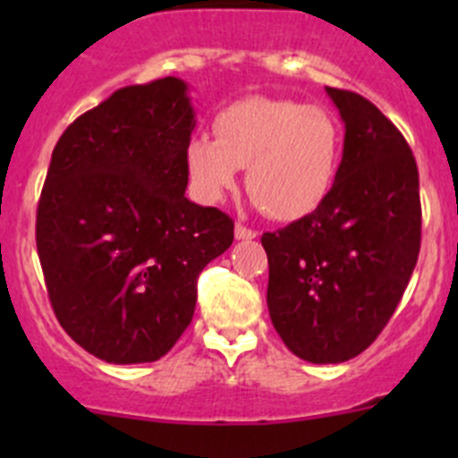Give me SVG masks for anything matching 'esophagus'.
Wrapping results in <instances>:
<instances>
[{"label": "esophagus", "mask_w": 458, "mask_h": 458, "mask_svg": "<svg viewBox=\"0 0 458 458\" xmlns=\"http://www.w3.org/2000/svg\"><path fill=\"white\" fill-rule=\"evenodd\" d=\"M234 237L237 239H255L257 237V230H252V228H248V225H243V224H237L234 225Z\"/></svg>", "instance_id": "esophagus-1"}]
</instances>
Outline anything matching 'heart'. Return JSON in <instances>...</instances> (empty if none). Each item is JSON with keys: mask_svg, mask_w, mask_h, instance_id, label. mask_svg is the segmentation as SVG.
Listing matches in <instances>:
<instances>
[{"mask_svg": "<svg viewBox=\"0 0 458 458\" xmlns=\"http://www.w3.org/2000/svg\"><path fill=\"white\" fill-rule=\"evenodd\" d=\"M215 140L186 143L195 197L216 203L246 168V188L272 219L294 221L315 212L330 192L341 161V128L327 110L288 99L234 101L212 122Z\"/></svg>", "mask_w": 458, "mask_h": 458, "instance_id": "1", "label": "heart"}]
</instances>
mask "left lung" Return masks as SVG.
<instances>
[{"label":"left lung","mask_w":458,"mask_h":458,"mask_svg":"<svg viewBox=\"0 0 458 458\" xmlns=\"http://www.w3.org/2000/svg\"><path fill=\"white\" fill-rule=\"evenodd\" d=\"M326 90L345 123L335 183L315 212L261 237L272 326L310 363L348 361L381 335L421 248L408 141L366 97Z\"/></svg>","instance_id":"left-lung-1"}]
</instances>
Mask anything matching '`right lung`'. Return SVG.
<instances>
[{"mask_svg": "<svg viewBox=\"0 0 458 458\" xmlns=\"http://www.w3.org/2000/svg\"><path fill=\"white\" fill-rule=\"evenodd\" d=\"M177 77L114 90L59 137L37 206L55 317L108 363H150L191 326L201 270L234 239L225 212L186 199L195 128Z\"/></svg>", "mask_w": 458, "mask_h": 458, "instance_id": "add662e5", "label": "right lung"}]
</instances>
